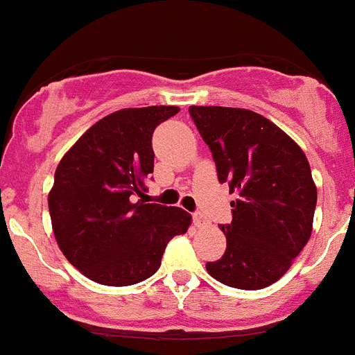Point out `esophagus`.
<instances>
[{
    "mask_svg": "<svg viewBox=\"0 0 355 355\" xmlns=\"http://www.w3.org/2000/svg\"><path fill=\"white\" fill-rule=\"evenodd\" d=\"M193 224H196L197 227H200V225H205L206 224L205 215H202V213H199V211L193 213Z\"/></svg>",
    "mask_w": 355,
    "mask_h": 355,
    "instance_id": "obj_1",
    "label": "esophagus"
}]
</instances>
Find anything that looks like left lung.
<instances>
[{
	"mask_svg": "<svg viewBox=\"0 0 355 355\" xmlns=\"http://www.w3.org/2000/svg\"><path fill=\"white\" fill-rule=\"evenodd\" d=\"M216 175L238 192L227 247L206 270L222 284L261 290L283 277L311 236L316 187L306 155L263 115L243 108L190 106Z\"/></svg>",
	"mask_w": 355,
	"mask_h": 355,
	"instance_id": "obj_1",
	"label": "left lung"
}]
</instances>
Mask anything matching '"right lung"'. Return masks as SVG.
I'll use <instances>...</instances> for the list:
<instances>
[{"instance_id": "obj_1", "label": "right lung", "mask_w": 355, "mask_h": 355, "mask_svg": "<svg viewBox=\"0 0 355 355\" xmlns=\"http://www.w3.org/2000/svg\"><path fill=\"white\" fill-rule=\"evenodd\" d=\"M178 112L146 106L106 115L56 167L48 197L53 233L69 263L96 283H142L159 268L168 241L187 233L190 213L146 200L153 133Z\"/></svg>"}]
</instances>
